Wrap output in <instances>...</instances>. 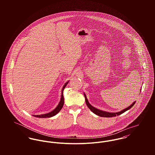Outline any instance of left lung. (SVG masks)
<instances>
[{
    "instance_id": "1",
    "label": "left lung",
    "mask_w": 155,
    "mask_h": 155,
    "mask_svg": "<svg viewBox=\"0 0 155 155\" xmlns=\"http://www.w3.org/2000/svg\"><path fill=\"white\" fill-rule=\"evenodd\" d=\"M84 94V96H85V102H86V104L88 106L89 109H90V110L92 111L94 113H95V114L99 116H101V117H114V116H119L122 113H124V112H125L126 111L128 110L129 109H130L134 105V104L135 103V101H134L133 103V104L131 105H130L129 107H128L127 108L122 110L120 111H118V112H116V113H111V112H107V111H105L101 110H99L94 107H93L92 106H91L90 104V103H89L88 100L87 98V96L86 95Z\"/></svg>"
}]
</instances>
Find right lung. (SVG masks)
Wrapping results in <instances>:
<instances>
[{
	"label": "right lung",
	"mask_w": 155,
	"mask_h": 155,
	"mask_svg": "<svg viewBox=\"0 0 155 155\" xmlns=\"http://www.w3.org/2000/svg\"><path fill=\"white\" fill-rule=\"evenodd\" d=\"M68 81L64 85L63 88H62V91H61V100L58 104V106H57V107L54 109L53 110L49 113H46V114H40V115H33L36 117H40V118H46V117H52L55 115H56L61 110L63 105H64V97H63V91L65 88V87H66L67 85L68 84Z\"/></svg>",
	"instance_id": "right-lung-1"
}]
</instances>
